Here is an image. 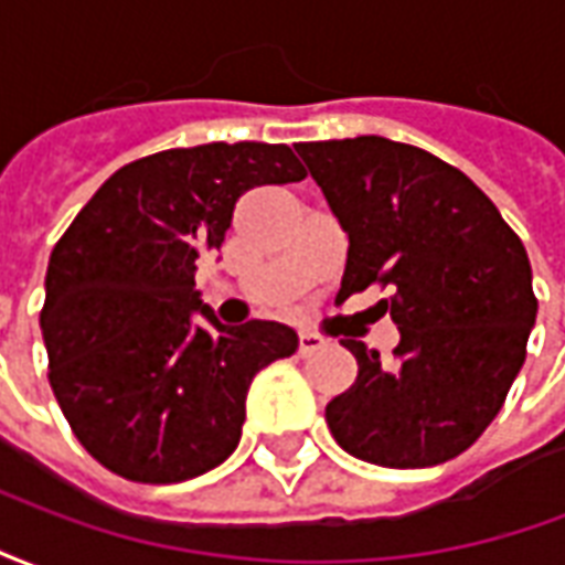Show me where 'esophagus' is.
Returning a JSON list of instances; mask_svg holds the SVG:
<instances>
[{"instance_id": "obj_1", "label": "esophagus", "mask_w": 565, "mask_h": 565, "mask_svg": "<svg viewBox=\"0 0 565 565\" xmlns=\"http://www.w3.org/2000/svg\"><path fill=\"white\" fill-rule=\"evenodd\" d=\"M323 348V339L315 332H299V356H311Z\"/></svg>"}]
</instances>
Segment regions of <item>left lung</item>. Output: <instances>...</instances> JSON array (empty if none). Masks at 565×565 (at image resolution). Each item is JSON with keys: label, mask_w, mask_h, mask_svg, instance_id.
Instances as JSON below:
<instances>
[{"label": "left lung", "mask_w": 565, "mask_h": 565, "mask_svg": "<svg viewBox=\"0 0 565 565\" xmlns=\"http://www.w3.org/2000/svg\"><path fill=\"white\" fill-rule=\"evenodd\" d=\"M296 150L351 242L339 296L391 287L381 306L399 327L393 363L342 342L360 369L327 405L332 438L387 469L454 460L499 415L526 360L539 311L526 247L429 150L381 136Z\"/></svg>", "instance_id": "8db88e82"}]
</instances>
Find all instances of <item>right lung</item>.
<instances>
[{
	"label": "right lung",
	"instance_id": "1",
	"mask_svg": "<svg viewBox=\"0 0 565 565\" xmlns=\"http://www.w3.org/2000/svg\"><path fill=\"white\" fill-rule=\"evenodd\" d=\"M302 178L287 145L160 150L117 169L68 223L44 278L47 379L105 469L174 484L233 454L250 381L294 354L296 332L217 323L199 302L196 259L221 250L247 190ZM196 310L211 328L192 323Z\"/></svg>",
	"mask_w": 565,
	"mask_h": 565
}]
</instances>
